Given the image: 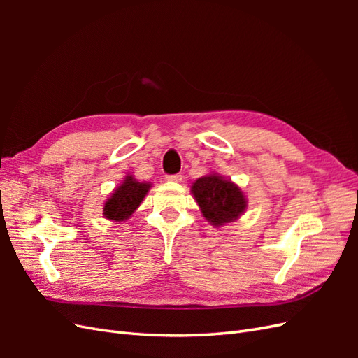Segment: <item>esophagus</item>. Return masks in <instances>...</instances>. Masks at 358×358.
<instances>
[{
    "label": "esophagus",
    "mask_w": 358,
    "mask_h": 358,
    "mask_svg": "<svg viewBox=\"0 0 358 358\" xmlns=\"http://www.w3.org/2000/svg\"><path fill=\"white\" fill-rule=\"evenodd\" d=\"M166 179H167L169 182H175V183H178V182H180V180H182V175H180V173H178V175H169Z\"/></svg>",
    "instance_id": "esophagus-1"
}]
</instances>
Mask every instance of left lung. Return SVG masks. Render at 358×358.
<instances>
[{
    "label": "left lung",
    "instance_id": "1",
    "mask_svg": "<svg viewBox=\"0 0 358 358\" xmlns=\"http://www.w3.org/2000/svg\"><path fill=\"white\" fill-rule=\"evenodd\" d=\"M191 192L204 218L215 227L236 221L246 209L242 189L218 173L197 179L192 183Z\"/></svg>",
    "mask_w": 358,
    "mask_h": 358
}]
</instances>
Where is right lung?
Masks as SVG:
<instances>
[{
  "instance_id": "add662e5",
  "label": "right lung",
  "mask_w": 358,
  "mask_h": 358,
  "mask_svg": "<svg viewBox=\"0 0 358 358\" xmlns=\"http://www.w3.org/2000/svg\"><path fill=\"white\" fill-rule=\"evenodd\" d=\"M150 187H152V183L138 182L131 175L125 176L124 182L104 203L103 215L107 220L115 222L127 221L143 201Z\"/></svg>"
}]
</instances>
